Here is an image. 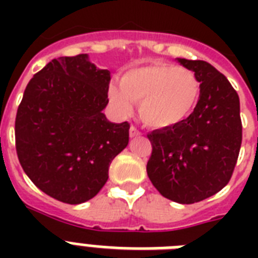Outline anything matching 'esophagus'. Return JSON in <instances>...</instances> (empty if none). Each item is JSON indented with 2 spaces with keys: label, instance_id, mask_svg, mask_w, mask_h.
Returning <instances> with one entry per match:
<instances>
[{
  "label": "esophagus",
  "instance_id": "1",
  "mask_svg": "<svg viewBox=\"0 0 258 258\" xmlns=\"http://www.w3.org/2000/svg\"><path fill=\"white\" fill-rule=\"evenodd\" d=\"M141 135H142V133L137 128V127H134V125H131V127H130V137L137 138V137H141Z\"/></svg>",
  "mask_w": 258,
  "mask_h": 258
}]
</instances>
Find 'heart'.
Returning <instances> with one entry per match:
<instances>
[{
	"label": "heart",
	"mask_w": 258,
	"mask_h": 258,
	"mask_svg": "<svg viewBox=\"0 0 258 258\" xmlns=\"http://www.w3.org/2000/svg\"><path fill=\"white\" fill-rule=\"evenodd\" d=\"M200 89V80L192 71L153 62L127 71L121 76V86H109L108 96L120 115L133 112L135 101L145 124L167 128L179 124L194 111Z\"/></svg>",
	"instance_id": "1"
}]
</instances>
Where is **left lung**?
Listing matches in <instances>:
<instances>
[{"label":"left lung","instance_id":"left-lung-1","mask_svg":"<svg viewBox=\"0 0 258 258\" xmlns=\"http://www.w3.org/2000/svg\"><path fill=\"white\" fill-rule=\"evenodd\" d=\"M200 80L196 108L179 124L154 130L147 175L162 196L178 204L204 201L228 184L240 154L238 95L206 61L176 58Z\"/></svg>","mask_w":258,"mask_h":258}]
</instances>
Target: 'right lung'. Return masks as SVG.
I'll return each instance as SVG.
<instances>
[{
	"label": "right lung",
	"instance_id": "add662e5",
	"mask_svg": "<svg viewBox=\"0 0 258 258\" xmlns=\"http://www.w3.org/2000/svg\"><path fill=\"white\" fill-rule=\"evenodd\" d=\"M109 80L88 54L53 58L30 79L18 105V161L41 191L64 204L96 196L128 145V123H111L103 113Z\"/></svg>",
	"mask_w": 258,
	"mask_h": 258
}]
</instances>
